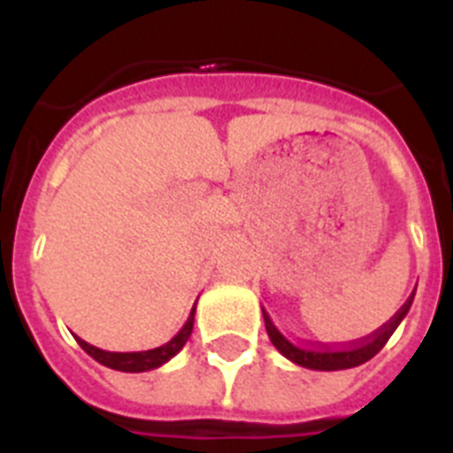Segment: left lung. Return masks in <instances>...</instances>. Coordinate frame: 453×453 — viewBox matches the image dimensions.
<instances>
[{
  "label": "left lung",
  "mask_w": 453,
  "mask_h": 453,
  "mask_svg": "<svg viewBox=\"0 0 453 453\" xmlns=\"http://www.w3.org/2000/svg\"><path fill=\"white\" fill-rule=\"evenodd\" d=\"M415 295V292H413ZM413 295L408 297V302L403 303L402 308L397 311V315L386 322L379 331H374V338L363 342V345H354V347H347V349H326V347H302V345H295L292 340H288L281 331L276 329L274 322L270 319L267 311L263 308V319H265V329L267 335H270L272 345L276 349L281 351L286 356L288 361H292L295 365H302L308 367V370H322V372H335V370H349V367H358L363 363H367L372 356H376L379 351L383 349V345L388 342L395 329H397L402 319L406 318L408 308L413 303Z\"/></svg>",
  "instance_id": "1"
}]
</instances>
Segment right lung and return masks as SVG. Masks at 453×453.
Here are the masks:
<instances>
[{
  "label": "right lung",
  "instance_id": "obj_1",
  "mask_svg": "<svg viewBox=\"0 0 453 453\" xmlns=\"http://www.w3.org/2000/svg\"><path fill=\"white\" fill-rule=\"evenodd\" d=\"M197 303V302H195ZM192 324H195V306L190 311V318L186 319V324L181 326L174 338L165 345L156 347V349H147V351H104L99 347L88 345L86 340L77 338V342L81 345V349L86 351L88 356H92L95 361L102 363V365L111 367V370H119V372H147V370H156V367H161L163 363H167L170 358L179 354L183 349V345L188 342L192 334Z\"/></svg>",
  "mask_w": 453,
  "mask_h": 453
}]
</instances>
